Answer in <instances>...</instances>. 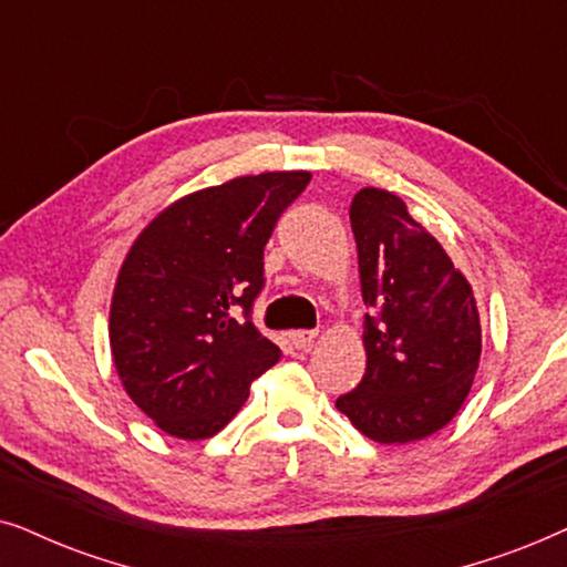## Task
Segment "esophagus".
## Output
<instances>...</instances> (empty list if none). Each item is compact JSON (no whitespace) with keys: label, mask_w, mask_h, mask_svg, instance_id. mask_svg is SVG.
Listing matches in <instances>:
<instances>
[{"label":"esophagus","mask_w":567,"mask_h":567,"mask_svg":"<svg viewBox=\"0 0 567 567\" xmlns=\"http://www.w3.org/2000/svg\"><path fill=\"white\" fill-rule=\"evenodd\" d=\"M288 337H290V344L296 347V350H311L316 342V331H306V329L290 331Z\"/></svg>","instance_id":"esophagus-1"}]
</instances>
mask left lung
<instances>
[{
  "mask_svg": "<svg viewBox=\"0 0 567 567\" xmlns=\"http://www.w3.org/2000/svg\"><path fill=\"white\" fill-rule=\"evenodd\" d=\"M365 306V375L337 399L362 435L410 443L446 427L470 394L482 354L472 285L443 246L386 188L350 205Z\"/></svg>",
  "mask_w": 567,
  "mask_h": 567,
  "instance_id": "obj_1",
  "label": "left lung"
}]
</instances>
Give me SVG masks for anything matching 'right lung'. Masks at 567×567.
Instances as JSON below:
<instances>
[{
  "label": "right lung",
  "mask_w": 567,
  "mask_h": 567,
  "mask_svg": "<svg viewBox=\"0 0 567 567\" xmlns=\"http://www.w3.org/2000/svg\"><path fill=\"white\" fill-rule=\"evenodd\" d=\"M308 181V171H275L202 188L132 244L113 288L111 354L126 394L163 433H220L282 354L251 308L264 246Z\"/></svg>",
  "instance_id": "obj_1"
}]
</instances>
